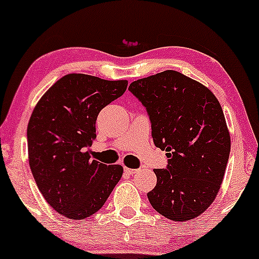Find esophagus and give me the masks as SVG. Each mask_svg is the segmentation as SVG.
Returning a JSON list of instances; mask_svg holds the SVG:
<instances>
[{
  "label": "esophagus",
  "instance_id": "1",
  "mask_svg": "<svg viewBox=\"0 0 259 259\" xmlns=\"http://www.w3.org/2000/svg\"><path fill=\"white\" fill-rule=\"evenodd\" d=\"M138 170H136V168H131V167H124V172L127 174V175H133V174L137 172Z\"/></svg>",
  "mask_w": 259,
  "mask_h": 259
}]
</instances>
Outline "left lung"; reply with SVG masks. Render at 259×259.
Instances as JSON below:
<instances>
[{"label": "left lung", "mask_w": 259, "mask_h": 259, "mask_svg": "<svg viewBox=\"0 0 259 259\" xmlns=\"http://www.w3.org/2000/svg\"><path fill=\"white\" fill-rule=\"evenodd\" d=\"M128 89L147 109L154 144L167 152V167L154 168L150 204L174 222L199 217L219 192L230 154L222 105L207 87L171 69Z\"/></svg>", "instance_id": "1"}]
</instances>
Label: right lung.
<instances>
[{
    "instance_id": "obj_1",
    "label": "right lung",
    "mask_w": 259,
    "mask_h": 259,
    "mask_svg": "<svg viewBox=\"0 0 259 259\" xmlns=\"http://www.w3.org/2000/svg\"><path fill=\"white\" fill-rule=\"evenodd\" d=\"M127 80L66 74L40 98L28 123L29 166L46 202L82 220L104 205L123 174L121 165L92 160L99 112L127 89Z\"/></svg>"
}]
</instances>
